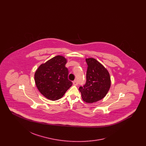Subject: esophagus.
Here are the masks:
<instances>
[{"mask_svg":"<svg viewBox=\"0 0 146 146\" xmlns=\"http://www.w3.org/2000/svg\"><path fill=\"white\" fill-rule=\"evenodd\" d=\"M73 85H77L78 84V83L77 80H74V81L73 82Z\"/></svg>","mask_w":146,"mask_h":146,"instance_id":"esophagus-1","label":"esophagus"}]
</instances>
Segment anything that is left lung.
<instances>
[{
    "instance_id": "1",
    "label": "left lung",
    "mask_w": 146,
    "mask_h": 146,
    "mask_svg": "<svg viewBox=\"0 0 146 146\" xmlns=\"http://www.w3.org/2000/svg\"><path fill=\"white\" fill-rule=\"evenodd\" d=\"M88 66L86 82L79 90L84 102L92 104L104 98L111 88L110 73L104 66L94 58L85 59Z\"/></svg>"
}]
</instances>
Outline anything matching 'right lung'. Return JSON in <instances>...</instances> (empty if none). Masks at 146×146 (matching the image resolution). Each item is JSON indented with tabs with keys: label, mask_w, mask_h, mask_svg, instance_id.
Listing matches in <instances>:
<instances>
[{
	"label": "right lung",
	"mask_w": 146,
	"mask_h": 146,
	"mask_svg": "<svg viewBox=\"0 0 146 146\" xmlns=\"http://www.w3.org/2000/svg\"><path fill=\"white\" fill-rule=\"evenodd\" d=\"M67 62L63 56H56L41 64L35 72L37 89L50 100L60 99L72 85L68 79V70L65 66Z\"/></svg>",
	"instance_id": "right-lung-1"
}]
</instances>
